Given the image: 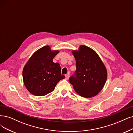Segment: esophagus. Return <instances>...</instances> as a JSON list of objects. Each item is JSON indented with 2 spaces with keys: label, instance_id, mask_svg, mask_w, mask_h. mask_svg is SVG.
Wrapping results in <instances>:
<instances>
[{
  "label": "esophagus",
  "instance_id": "1",
  "mask_svg": "<svg viewBox=\"0 0 133 133\" xmlns=\"http://www.w3.org/2000/svg\"><path fill=\"white\" fill-rule=\"evenodd\" d=\"M70 73H68L67 74H66V79H67V80H68V78H69V76H70Z\"/></svg>",
  "mask_w": 133,
  "mask_h": 133
}]
</instances>
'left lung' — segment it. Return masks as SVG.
I'll return each instance as SVG.
<instances>
[{
	"label": "left lung",
	"mask_w": 133,
	"mask_h": 133,
	"mask_svg": "<svg viewBox=\"0 0 133 133\" xmlns=\"http://www.w3.org/2000/svg\"><path fill=\"white\" fill-rule=\"evenodd\" d=\"M77 69L69 82L78 94L84 97L96 96L104 87L107 79L106 67L92 49L81 45L78 51H73Z\"/></svg>",
	"instance_id": "left-lung-1"
}]
</instances>
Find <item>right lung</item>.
Here are the masks:
<instances>
[{
    "label": "right lung",
    "instance_id": "right-lung-1",
    "mask_svg": "<svg viewBox=\"0 0 133 133\" xmlns=\"http://www.w3.org/2000/svg\"><path fill=\"white\" fill-rule=\"evenodd\" d=\"M58 51L45 46L34 52L23 70L24 84L32 94L41 96L52 92L65 76L61 75L58 63L52 61Z\"/></svg>",
    "mask_w": 133,
    "mask_h": 133
}]
</instances>
